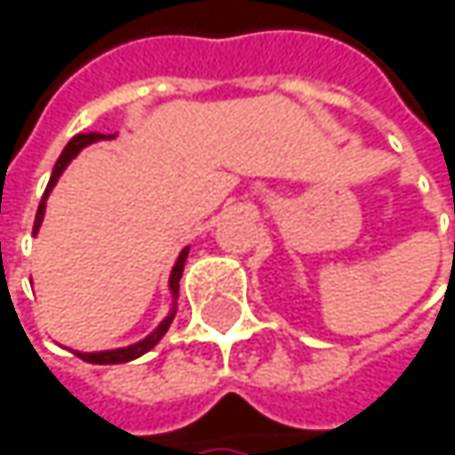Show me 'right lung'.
I'll list each match as a JSON object with an SVG mask.
<instances>
[{
    "label": "right lung",
    "instance_id": "1",
    "mask_svg": "<svg viewBox=\"0 0 455 455\" xmlns=\"http://www.w3.org/2000/svg\"><path fill=\"white\" fill-rule=\"evenodd\" d=\"M100 139H105L102 134H78V137H73L68 141V147L62 149V155L57 157V163H54V171H52V179H49V184H46L44 189V197H42V203H39V211H36V221H34V234L39 231L42 227V219H44V203L46 197H49V192H52V187L57 184V179H60V173L65 171V165L86 147V144H92V141H100ZM187 252H189V247H184L181 250V255H179V260H176V266H173V271H171V292L173 295H179V279H181V271H184V260H187ZM176 316V311L171 314V316L165 318L147 339H141L137 345H129V347H121V350H105V353H76L78 358H84V361H89V363H126V361H134L139 355H144L147 350H152L160 339H163V334L168 331V326H171V321Z\"/></svg>",
    "mask_w": 455,
    "mask_h": 455
}]
</instances>
